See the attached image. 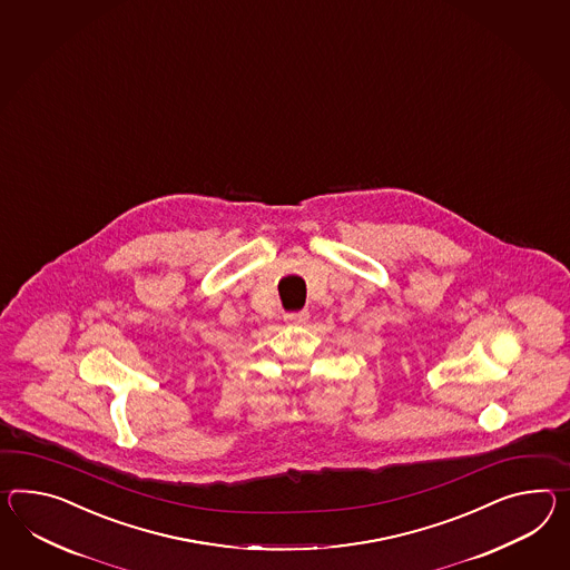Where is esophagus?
<instances>
[{"mask_svg":"<svg viewBox=\"0 0 570 570\" xmlns=\"http://www.w3.org/2000/svg\"><path fill=\"white\" fill-rule=\"evenodd\" d=\"M284 320L288 321V323H294V325H303L308 321V311H294V313H286L284 315Z\"/></svg>","mask_w":570,"mask_h":570,"instance_id":"34e87169","label":"esophagus"}]
</instances>
